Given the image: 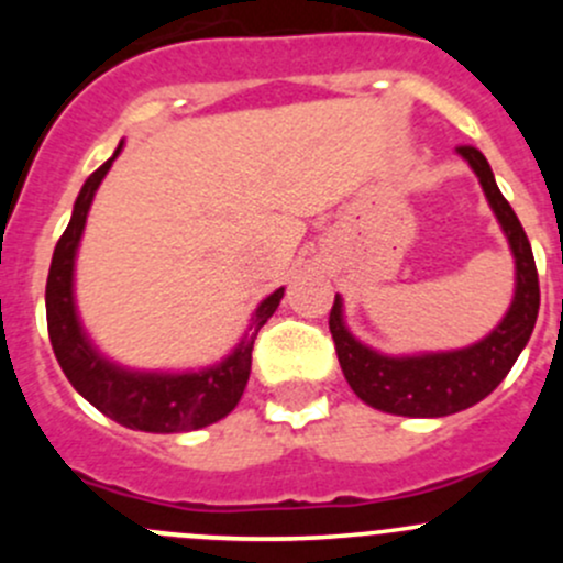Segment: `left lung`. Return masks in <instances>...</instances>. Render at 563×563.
I'll return each mask as SVG.
<instances>
[{
    "mask_svg": "<svg viewBox=\"0 0 563 563\" xmlns=\"http://www.w3.org/2000/svg\"><path fill=\"white\" fill-rule=\"evenodd\" d=\"M457 155L471 166L485 190L487 203L507 236L515 258V297L490 334L455 351H424V354H382L351 334L345 327L343 297H334L329 313V332L334 338L340 367L360 400L378 411L397 417H450L485 400L507 378L520 351L526 349L539 313V277L531 245L496 185L490 163L474 146H457Z\"/></svg>",
    "mask_w": 563,
    "mask_h": 563,
    "instance_id": "obj_1",
    "label": "left lung"
}]
</instances>
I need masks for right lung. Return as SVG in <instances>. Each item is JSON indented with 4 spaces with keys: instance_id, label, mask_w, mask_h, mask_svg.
<instances>
[{
    "instance_id": "1",
    "label": "right lung",
    "mask_w": 563,
    "mask_h": 563,
    "mask_svg": "<svg viewBox=\"0 0 563 563\" xmlns=\"http://www.w3.org/2000/svg\"><path fill=\"white\" fill-rule=\"evenodd\" d=\"M117 152L98 168L78 192L73 203L70 223L56 242L51 258L48 283H45V318H48V338L59 367L65 371L73 389L92 402L98 411L113 422L144 433H185L201 430L207 424L229 417L240 402L250 378V360L258 329L269 321L280 305L283 291L264 299L250 318L247 332L234 345L229 356L201 371H135L108 360L103 351L92 343L84 329L76 308V255L81 245L87 214L92 209L95 192L106 179L108 168L122 152Z\"/></svg>"
}]
</instances>
